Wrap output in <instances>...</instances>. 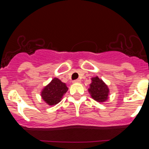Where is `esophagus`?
Segmentation results:
<instances>
[{"mask_svg": "<svg viewBox=\"0 0 149 149\" xmlns=\"http://www.w3.org/2000/svg\"><path fill=\"white\" fill-rule=\"evenodd\" d=\"M73 83H80V79H76V80H73Z\"/></svg>", "mask_w": 149, "mask_h": 149, "instance_id": "34e87169", "label": "esophagus"}]
</instances>
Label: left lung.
Instances as JSON below:
<instances>
[{"label":"left lung","mask_w":149,"mask_h":149,"mask_svg":"<svg viewBox=\"0 0 149 149\" xmlns=\"http://www.w3.org/2000/svg\"><path fill=\"white\" fill-rule=\"evenodd\" d=\"M88 91L91 95L92 98L99 102H104L107 100L109 90L108 86L104 83L103 80L98 77L92 78V83Z\"/></svg>","instance_id":"obj_1"}]
</instances>
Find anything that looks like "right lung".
<instances>
[{
    "label": "right lung",
    "mask_w": 149,
    "mask_h": 149,
    "mask_svg": "<svg viewBox=\"0 0 149 149\" xmlns=\"http://www.w3.org/2000/svg\"><path fill=\"white\" fill-rule=\"evenodd\" d=\"M68 88L60 80L54 78L41 92V97L47 104L55 105L60 102L63 95L67 92Z\"/></svg>",
    "instance_id": "add662e5"
}]
</instances>
